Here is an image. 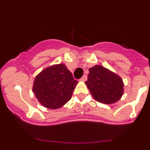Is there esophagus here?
<instances>
[{
	"mask_svg": "<svg viewBox=\"0 0 150 150\" xmlns=\"http://www.w3.org/2000/svg\"><path fill=\"white\" fill-rule=\"evenodd\" d=\"M81 81H86V80H87V75H83V77L81 78Z\"/></svg>",
	"mask_w": 150,
	"mask_h": 150,
	"instance_id": "esophagus-1",
	"label": "esophagus"
}]
</instances>
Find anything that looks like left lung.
I'll return each instance as SVG.
<instances>
[{"label": "left lung", "mask_w": 150, "mask_h": 150, "mask_svg": "<svg viewBox=\"0 0 150 150\" xmlns=\"http://www.w3.org/2000/svg\"><path fill=\"white\" fill-rule=\"evenodd\" d=\"M86 84L92 96L101 103H115L123 93L122 78L101 65H95L89 69Z\"/></svg>", "instance_id": "8db88e82"}]
</instances>
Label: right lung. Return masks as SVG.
I'll use <instances>...</instances> for the list:
<instances>
[{"instance_id":"obj_1","label":"right lung","mask_w":150,"mask_h":150,"mask_svg":"<svg viewBox=\"0 0 150 150\" xmlns=\"http://www.w3.org/2000/svg\"><path fill=\"white\" fill-rule=\"evenodd\" d=\"M77 83L65 64H55L36 76L33 91L43 107L54 110L62 107L71 99Z\"/></svg>"}]
</instances>
